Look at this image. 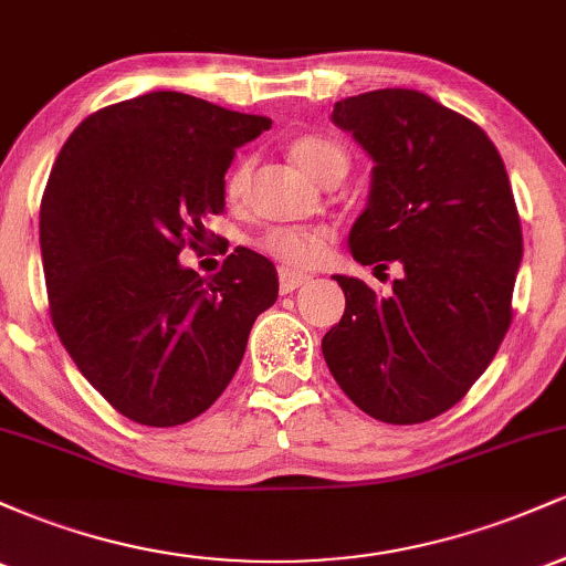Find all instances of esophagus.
Masks as SVG:
<instances>
[{
	"label": "esophagus",
	"instance_id": "1",
	"mask_svg": "<svg viewBox=\"0 0 566 566\" xmlns=\"http://www.w3.org/2000/svg\"><path fill=\"white\" fill-rule=\"evenodd\" d=\"M305 282H308V276L301 274V271H290V269L279 271V290L282 292H292V290L303 287Z\"/></svg>",
	"mask_w": 566,
	"mask_h": 566
}]
</instances>
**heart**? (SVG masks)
Listing matches in <instances>:
<instances>
[{"instance_id": "b5f03b06", "label": "heart", "mask_w": 566, "mask_h": 566, "mask_svg": "<svg viewBox=\"0 0 566 566\" xmlns=\"http://www.w3.org/2000/svg\"><path fill=\"white\" fill-rule=\"evenodd\" d=\"M290 157L301 170H305L316 180H333L343 178L348 170V154L340 143L322 138V135H301L290 143ZM247 180H250V165L242 161L229 175L226 193L229 199H239L244 193ZM329 233L324 229H287V226H276L269 229L258 239V247L271 255L274 261L290 269H308L322 261L324 250H327Z\"/></svg>"}]
</instances>
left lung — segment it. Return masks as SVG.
I'll list each match as a JSON object with an SVG mask.
<instances>
[{
  "mask_svg": "<svg viewBox=\"0 0 566 566\" xmlns=\"http://www.w3.org/2000/svg\"><path fill=\"white\" fill-rule=\"evenodd\" d=\"M333 122L375 165L350 255L399 261L405 276L386 297L335 274L346 311L324 335V361L375 420L426 423L463 399L509 333L522 265L509 172L482 127L418 90L337 101Z\"/></svg>",
  "mask_w": 566,
  "mask_h": 566,
  "instance_id": "8db88e82",
  "label": "left lung"
}]
</instances>
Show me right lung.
Returning <instances> with one entry per match:
<instances>
[{
	"label": "right lung",
	"mask_w": 566,
	"mask_h": 566,
	"mask_svg": "<svg viewBox=\"0 0 566 566\" xmlns=\"http://www.w3.org/2000/svg\"><path fill=\"white\" fill-rule=\"evenodd\" d=\"M269 127L159 90L87 116L57 154L39 210L50 316L90 386L135 423L199 418L276 303L274 263L247 247L210 279L178 258L226 210L237 148Z\"/></svg>",
	"instance_id": "1"
}]
</instances>
